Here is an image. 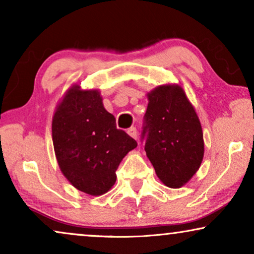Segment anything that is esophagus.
I'll return each instance as SVG.
<instances>
[{
  "label": "esophagus",
  "mask_w": 254,
  "mask_h": 254,
  "mask_svg": "<svg viewBox=\"0 0 254 254\" xmlns=\"http://www.w3.org/2000/svg\"><path fill=\"white\" fill-rule=\"evenodd\" d=\"M127 133L129 134L131 137L136 138V136H137V129H136V127H130V128H128Z\"/></svg>",
  "instance_id": "34e87169"
}]
</instances>
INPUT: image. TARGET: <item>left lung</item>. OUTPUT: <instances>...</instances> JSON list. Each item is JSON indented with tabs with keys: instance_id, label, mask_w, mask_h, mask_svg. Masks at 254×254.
I'll list each match as a JSON object with an SVG mask.
<instances>
[{
	"instance_id": "left-lung-1",
	"label": "left lung",
	"mask_w": 254,
	"mask_h": 254,
	"mask_svg": "<svg viewBox=\"0 0 254 254\" xmlns=\"http://www.w3.org/2000/svg\"><path fill=\"white\" fill-rule=\"evenodd\" d=\"M141 140L156 175L166 186L180 187L192 178L203 158L199 118L182 86L161 85L148 93Z\"/></svg>"
}]
</instances>
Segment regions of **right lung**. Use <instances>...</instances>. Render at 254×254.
<instances>
[{"label": "right lung", "mask_w": 254, "mask_h": 254, "mask_svg": "<svg viewBox=\"0 0 254 254\" xmlns=\"http://www.w3.org/2000/svg\"><path fill=\"white\" fill-rule=\"evenodd\" d=\"M55 156L62 173L76 189L102 195L114 185L120 162L137 142L118 129L103 106L98 90H68L52 121Z\"/></svg>", "instance_id": "1"}]
</instances>
